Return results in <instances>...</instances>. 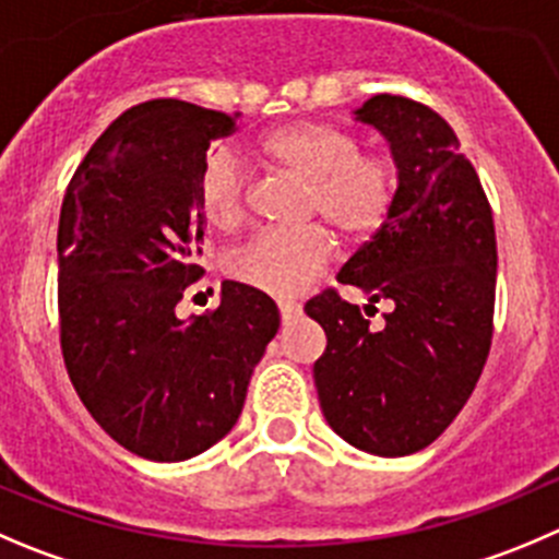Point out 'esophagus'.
<instances>
[{
	"mask_svg": "<svg viewBox=\"0 0 559 559\" xmlns=\"http://www.w3.org/2000/svg\"><path fill=\"white\" fill-rule=\"evenodd\" d=\"M301 312V307L296 305V301H280V316H283V321H290V318H296Z\"/></svg>",
	"mask_w": 559,
	"mask_h": 559,
	"instance_id": "34e87169",
	"label": "esophagus"
}]
</instances>
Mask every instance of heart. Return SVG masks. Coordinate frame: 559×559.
<instances>
[{"mask_svg": "<svg viewBox=\"0 0 559 559\" xmlns=\"http://www.w3.org/2000/svg\"><path fill=\"white\" fill-rule=\"evenodd\" d=\"M263 156L274 167L305 180V214L326 222L345 241H365L390 216L397 173L384 156L359 153V142L345 129L321 120L280 126L263 140ZM197 205L214 230L233 233L247 216V175L230 151L205 158ZM334 238L326 227L271 230L238 249L227 271L254 290L290 299L299 296L329 263Z\"/></svg>", "mask_w": 559, "mask_h": 559, "instance_id": "1", "label": "heart"}]
</instances>
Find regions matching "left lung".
I'll use <instances>...</instances> for the list:
<instances>
[{
	"label": "left lung",
	"mask_w": 559,
	"mask_h": 559,
	"mask_svg": "<svg viewBox=\"0 0 559 559\" xmlns=\"http://www.w3.org/2000/svg\"><path fill=\"white\" fill-rule=\"evenodd\" d=\"M386 140L395 203L337 283L368 294L373 329L334 290L305 312L326 332L312 368L323 417L337 436L381 459L412 455L444 433L469 401L491 348L497 236L491 205L455 131L428 106L373 95L354 109Z\"/></svg>",
	"instance_id": "1"
}]
</instances>
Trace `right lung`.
<instances>
[{
  "label": "right lung",
  "mask_w": 559,
  "mask_h": 559,
  "mask_svg": "<svg viewBox=\"0 0 559 559\" xmlns=\"http://www.w3.org/2000/svg\"><path fill=\"white\" fill-rule=\"evenodd\" d=\"M236 115L186 100L131 106L95 140L60 211V343L95 423L147 461H186L238 423L280 329L260 290L222 283L219 307L178 318L197 283L205 153Z\"/></svg>",
  "instance_id": "obj_1"
}]
</instances>
